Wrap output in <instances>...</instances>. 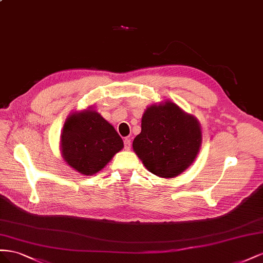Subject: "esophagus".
Segmentation results:
<instances>
[{"label": "esophagus", "instance_id": "esophagus-1", "mask_svg": "<svg viewBox=\"0 0 263 263\" xmlns=\"http://www.w3.org/2000/svg\"><path fill=\"white\" fill-rule=\"evenodd\" d=\"M123 142H124V148L129 151V149L131 148V140L130 139H124Z\"/></svg>", "mask_w": 263, "mask_h": 263}]
</instances>
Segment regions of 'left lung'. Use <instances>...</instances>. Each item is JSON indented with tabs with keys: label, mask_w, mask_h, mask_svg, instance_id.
<instances>
[{
	"label": "left lung",
	"mask_w": 263,
	"mask_h": 263,
	"mask_svg": "<svg viewBox=\"0 0 263 263\" xmlns=\"http://www.w3.org/2000/svg\"><path fill=\"white\" fill-rule=\"evenodd\" d=\"M201 144L197 119L177 104L165 101L146 108L133 151L152 174L163 178L179 175L196 159Z\"/></svg>",
	"instance_id": "8db88e82"
}]
</instances>
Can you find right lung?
Segmentation results:
<instances>
[{"label": "right lung", "instance_id": "add662e5", "mask_svg": "<svg viewBox=\"0 0 263 263\" xmlns=\"http://www.w3.org/2000/svg\"><path fill=\"white\" fill-rule=\"evenodd\" d=\"M123 141L107 120L88 109L66 119L61 136L65 162L84 175H93L121 151Z\"/></svg>", "mask_w": 263, "mask_h": 263}]
</instances>
